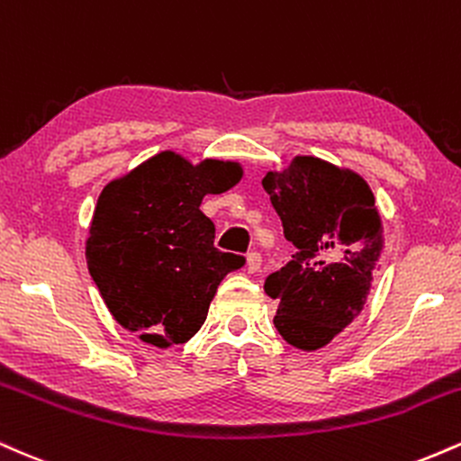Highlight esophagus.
<instances>
[{
    "label": "esophagus",
    "mask_w": 461,
    "mask_h": 461,
    "mask_svg": "<svg viewBox=\"0 0 461 461\" xmlns=\"http://www.w3.org/2000/svg\"><path fill=\"white\" fill-rule=\"evenodd\" d=\"M246 269L248 274H257L261 269V254L258 252H250L246 257Z\"/></svg>",
    "instance_id": "34e87169"
}]
</instances>
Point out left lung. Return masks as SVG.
<instances>
[{"label":"left lung","instance_id":"1","mask_svg":"<svg viewBox=\"0 0 461 461\" xmlns=\"http://www.w3.org/2000/svg\"><path fill=\"white\" fill-rule=\"evenodd\" d=\"M263 187L297 248L265 278V294L278 300L274 326L297 349L326 348L360 315L371 291L384 248L375 196L354 170L311 155L267 172Z\"/></svg>","mask_w":461,"mask_h":461}]
</instances>
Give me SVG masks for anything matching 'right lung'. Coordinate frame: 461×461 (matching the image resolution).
I'll return each mask as SVG.
<instances>
[{
    "mask_svg": "<svg viewBox=\"0 0 461 461\" xmlns=\"http://www.w3.org/2000/svg\"><path fill=\"white\" fill-rule=\"evenodd\" d=\"M241 176L237 161L194 166L164 150L103 187L86 261L112 317L144 343H187L224 276L243 265L213 246L215 226L200 211L207 194L229 192Z\"/></svg>",
    "mask_w": 461,
    "mask_h": 461,
    "instance_id": "obj_1",
    "label": "right lung"
}]
</instances>
